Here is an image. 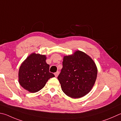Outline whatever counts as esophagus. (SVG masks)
<instances>
[{
  "mask_svg": "<svg viewBox=\"0 0 121 121\" xmlns=\"http://www.w3.org/2000/svg\"><path fill=\"white\" fill-rule=\"evenodd\" d=\"M59 71H56V72H55L54 73V75L56 77H57L59 75Z\"/></svg>",
  "mask_w": 121,
  "mask_h": 121,
  "instance_id": "34e87169",
  "label": "esophagus"
}]
</instances>
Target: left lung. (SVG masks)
Instances as JSON below:
<instances>
[{"label":"left lung","instance_id":"obj_1","mask_svg":"<svg viewBox=\"0 0 121 121\" xmlns=\"http://www.w3.org/2000/svg\"><path fill=\"white\" fill-rule=\"evenodd\" d=\"M62 65L58 79L63 93L73 98L87 95L95 84L97 75V68L93 59L78 50L63 57Z\"/></svg>","mask_w":121,"mask_h":121}]
</instances>
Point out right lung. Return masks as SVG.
I'll use <instances>...</instances> for the list:
<instances>
[{"label":"right lung","instance_id":"obj_1","mask_svg":"<svg viewBox=\"0 0 121 121\" xmlns=\"http://www.w3.org/2000/svg\"><path fill=\"white\" fill-rule=\"evenodd\" d=\"M45 55L33 53L22 63L18 72L21 86L30 93H36L45 86L54 75L49 72L50 65L46 62Z\"/></svg>","mask_w":121,"mask_h":121}]
</instances>
